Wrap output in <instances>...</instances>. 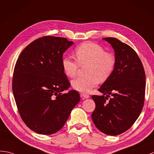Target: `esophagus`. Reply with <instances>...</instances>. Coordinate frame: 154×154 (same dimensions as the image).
Masks as SVG:
<instances>
[{"label":"esophagus","instance_id":"34e87169","mask_svg":"<svg viewBox=\"0 0 154 154\" xmlns=\"http://www.w3.org/2000/svg\"><path fill=\"white\" fill-rule=\"evenodd\" d=\"M81 96L83 98H88L89 97H90V96H89L88 94H86V93H81Z\"/></svg>","mask_w":154,"mask_h":154}]
</instances>
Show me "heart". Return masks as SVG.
<instances>
[{
  "instance_id": "b5f03b06",
  "label": "heart",
  "mask_w": 154,
  "mask_h": 154,
  "mask_svg": "<svg viewBox=\"0 0 154 154\" xmlns=\"http://www.w3.org/2000/svg\"><path fill=\"white\" fill-rule=\"evenodd\" d=\"M76 60L71 57H63L62 66L67 77H74L80 66L87 64L85 76L79 77L71 81L75 90L86 92L96 87L99 80L105 81L111 76L116 66V58L113 54L105 52L102 46L94 42H87L75 49Z\"/></svg>"
}]
</instances>
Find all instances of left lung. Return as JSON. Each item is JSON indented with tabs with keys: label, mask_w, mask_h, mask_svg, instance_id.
I'll return each instance as SVG.
<instances>
[{
	"label": "left lung",
	"mask_w": 154,
	"mask_h": 154,
	"mask_svg": "<svg viewBox=\"0 0 154 154\" xmlns=\"http://www.w3.org/2000/svg\"><path fill=\"white\" fill-rule=\"evenodd\" d=\"M103 39L114 49L116 66L98 89L103 95L92 96L96 103L92 119L103 133L116 136L129 129L140 116L144 103L146 75L133 48L116 38Z\"/></svg>",
	"instance_id": "left-lung-1"
}]
</instances>
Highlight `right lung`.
<instances>
[{"label": "right lung", "mask_w": 154, "mask_h": 154, "mask_svg": "<svg viewBox=\"0 0 154 154\" xmlns=\"http://www.w3.org/2000/svg\"><path fill=\"white\" fill-rule=\"evenodd\" d=\"M73 42L45 36L27 46L14 67L12 91L20 115L31 130L41 134L60 131L80 101L62 66L63 54Z\"/></svg>", "instance_id": "right-lung-1"}]
</instances>
